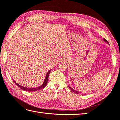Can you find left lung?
Masks as SVG:
<instances>
[{
  "instance_id": "8db88e82",
  "label": "left lung",
  "mask_w": 120,
  "mask_h": 120,
  "mask_svg": "<svg viewBox=\"0 0 120 120\" xmlns=\"http://www.w3.org/2000/svg\"><path fill=\"white\" fill-rule=\"evenodd\" d=\"M103 41L105 42H107V43H108L109 44V43L108 42V41L107 40H106L105 39H103ZM69 87V89H71L72 91L73 92H75V93H76V94H78L79 93H80V92H79V91H77V90H74V89H73V88H72L71 87H69V86H68Z\"/></svg>"
}]
</instances>
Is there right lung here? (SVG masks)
I'll list each match as a JSON object with an SVG mask.
<instances>
[{
  "label": "right lung",
  "instance_id": "obj_1",
  "mask_svg": "<svg viewBox=\"0 0 120 120\" xmlns=\"http://www.w3.org/2000/svg\"><path fill=\"white\" fill-rule=\"evenodd\" d=\"M51 71V70H49V71L47 72V74H46V76H45V79L43 83H42V85H41L40 86L38 87H34V88H27V87H25L23 86H22L18 84V83H17L13 79V81H14V82L16 84V85H17L18 87H19V88H21V89H23L25 91H30V92H32V91H38V90H39L40 89H42V88H44L46 86V85H47V81H48V79H49V73H50Z\"/></svg>",
  "mask_w": 120,
  "mask_h": 120
}]
</instances>
